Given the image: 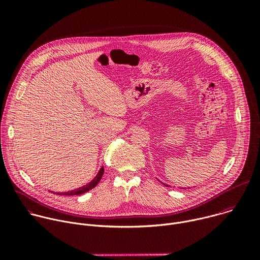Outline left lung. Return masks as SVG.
Wrapping results in <instances>:
<instances>
[{
    "instance_id": "obj_1",
    "label": "left lung",
    "mask_w": 260,
    "mask_h": 260,
    "mask_svg": "<svg viewBox=\"0 0 260 260\" xmlns=\"http://www.w3.org/2000/svg\"><path fill=\"white\" fill-rule=\"evenodd\" d=\"M164 185H165V186H169V185H167V184H165V183H164ZM188 188H190V187H188ZM183 189H185V188H183Z\"/></svg>"
}]
</instances>
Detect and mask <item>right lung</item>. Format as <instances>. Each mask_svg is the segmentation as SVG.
<instances>
[{
	"mask_svg": "<svg viewBox=\"0 0 260 260\" xmlns=\"http://www.w3.org/2000/svg\"><path fill=\"white\" fill-rule=\"evenodd\" d=\"M103 174H104V167H102V168L100 169V171L98 172L96 176H95L89 183H87L86 185H83V186H81V187H79V188H76V189L71 190V191H67V192H54V191H51V190H50V192H52V193H54V194H58V196H79V194L85 193V192L91 190L92 188H94V187L96 186L98 183H99V182L101 181V179H102Z\"/></svg>",
	"mask_w": 260,
	"mask_h": 260,
	"instance_id": "right-lung-1",
	"label": "right lung"
}]
</instances>
